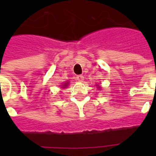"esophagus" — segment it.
<instances>
[{"mask_svg":"<svg viewBox=\"0 0 156 156\" xmlns=\"http://www.w3.org/2000/svg\"><path fill=\"white\" fill-rule=\"evenodd\" d=\"M83 75H78L77 77H76V79H77V81L78 82H83Z\"/></svg>","mask_w":156,"mask_h":156,"instance_id":"1","label":"esophagus"}]
</instances>
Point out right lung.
Masks as SVG:
<instances>
[{"mask_svg":"<svg viewBox=\"0 0 156 156\" xmlns=\"http://www.w3.org/2000/svg\"><path fill=\"white\" fill-rule=\"evenodd\" d=\"M63 86H67V83H65V84L63 85ZM63 88H65V87H63Z\"/></svg>","mask_w":156,"mask_h":156,"instance_id":"obj_1","label":"right lung"}]
</instances>
